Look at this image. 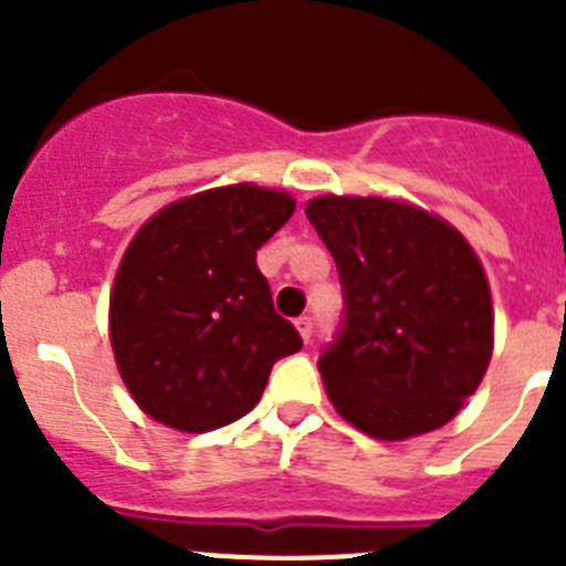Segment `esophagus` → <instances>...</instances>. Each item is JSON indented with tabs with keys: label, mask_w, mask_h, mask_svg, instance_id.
I'll return each mask as SVG.
<instances>
[{
	"label": "esophagus",
	"mask_w": 566,
	"mask_h": 566,
	"mask_svg": "<svg viewBox=\"0 0 566 566\" xmlns=\"http://www.w3.org/2000/svg\"><path fill=\"white\" fill-rule=\"evenodd\" d=\"M297 332H300V337L306 339V343H312V334H314V319L308 317V314H303V317H297Z\"/></svg>",
	"instance_id": "esophagus-1"
}]
</instances>
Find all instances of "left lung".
Wrapping results in <instances>:
<instances>
[{"mask_svg": "<svg viewBox=\"0 0 566 566\" xmlns=\"http://www.w3.org/2000/svg\"><path fill=\"white\" fill-rule=\"evenodd\" d=\"M314 232L337 263L343 317L317 368L328 399L374 439L437 431L476 391L493 306L468 240L385 198H314Z\"/></svg>", "mask_w": 566, "mask_h": 566, "instance_id": "left-lung-1", "label": "left lung"}]
</instances>
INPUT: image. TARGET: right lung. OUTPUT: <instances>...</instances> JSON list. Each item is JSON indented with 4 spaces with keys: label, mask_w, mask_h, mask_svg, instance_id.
Instances as JSON below:
<instances>
[{
    "label": "right lung",
    "mask_w": 566,
    "mask_h": 566,
    "mask_svg": "<svg viewBox=\"0 0 566 566\" xmlns=\"http://www.w3.org/2000/svg\"><path fill=\"white\" fill-rule=\"evenodd\" d=\"M292 212L286 192L238 184L184 198L135 234L109 339L149 417L187 433L223 428L258 405L272 365L303 348L254 260Z\"/></svg>",
    "instance_id": "1"
}]
</instances>
